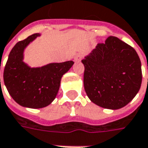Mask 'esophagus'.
I'll use <instances>...</instances> for the list:
<instances>
[{"mask_svg": "<svg viewBox=\"0 0 148 148\" xmlns=\"http://www.w3.org/2000/svg\"><path fill=\"white\" fill-rule=\"evenodd\" d=\"M82 57H83V55L82 54H77L75 56H74V61H79V60H81V59H82Z\"/></svg>", "mask_w": 148, "mask_h": 148, "instance_id": "1", "label": "esophagus"}]
</instances>
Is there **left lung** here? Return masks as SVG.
I'll return each instance as SVG.
<instances>
[{
	"label": "left lung",
	"instance_id": "1",
	"mask_svg": "<svg viewBox=\"0 0 148 148\" xmlns=\"http://www.w3.org/2000/svg\"><path fill=\"white\" fill-rule=\"evenodd\" d=\"M84 85L89 99L101 107L117 110L134 99L140 89L142 69L131 46L110 36L82 60Z\"/></svg>",
	"mask_w": 148,
	"mask_h": 148
}]
</instances>
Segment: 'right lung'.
<instances>
[{
  "mask_svg": "<svg viewBox=\"0 0 148 148\" xmlns=\"http://www.w3.org/2000/svg\"><path fill=\"white\" fill-rule=\"evenodd\" d=\"M39 36V33H34L15 44L10 52L3 74L4 83L11 97L18 105L33 109L47 106L53 101L62 76L74 64L69 60L31 68L24 63V49Z\"/></svg>",
  "mask_w": 148,
  "mask_h": 148,
  "instance_id": "add662e5",
  "label": "right lung"
}]
</instances>
